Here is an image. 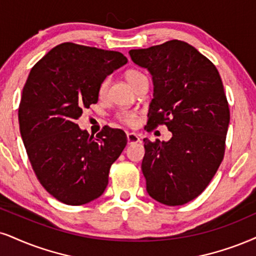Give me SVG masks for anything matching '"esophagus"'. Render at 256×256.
<instances>
[{
  "mask_svg": "<svg viewBox=\"0 0 256 256\" xmlns=\"http://www.w3.org/2000/svg\"><path fill=\"white\" fill-rule=\"evenodd\" d=\"M127 141H128V144H136L140 141V138H138V135L135 133H127Z\"/></svg>",
  "mask_w": 256,
  "mask_h": 256,
  "instance_id": "1",
  "label": "esophagus"
}]
</instances>
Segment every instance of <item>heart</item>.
I'll return each instance as SVG.
<instances>
[{
    "instance_id": "b5f03b06",
    "label": "heart",
    "mask_w": 256,
    "mask_h": 256,
    "mask_svg": "<svg viewBox=\"0 0 256 256\" xmlns=\"http://www.w3.org/2000/svg\"><path fill=\"white\" fill-rule=\"evenodd\" d=\"M124 77H126V80H127L128 83L130 84L133 88L138 80H142V78H147L146 76L142 74V72L136 70V68H129V70L126 71ZM108 86H109L108 78H106V80H103L102 82H100L98 85V89H97V94H98L100 98H104V97L106 96V92H108ZM118 118L122 123H124V124L134 126L135 122H136V114H135L134 112H127V110H124V112H118Z\"/></svg>"
}]
</instances>
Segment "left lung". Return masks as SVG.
Listing matches in <instances>:
<instances>
[{
  "mask_svg": "<svg viewBox=\"0 0 256 256\" xmlns=\"http://www.w3.org/2000/svg\"><path fill=\"white\" fill-rule=\"evenodd\" d=\"M153 77L147 132L165 124L171 140L144 138L148 194L176 206L197 198L224 158L229 104L216 66L180 40L129 51Z\"/></svg>",
  "mask_w": 256,
  "mask_h": 256,
  "instance_id": "8db88e82",
  "label": "left lung"
}]
</instances>
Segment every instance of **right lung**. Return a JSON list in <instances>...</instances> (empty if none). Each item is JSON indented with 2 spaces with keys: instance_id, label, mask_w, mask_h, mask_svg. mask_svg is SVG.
I'll return each instance as SVG.
<instances>
[{
  "instance_id": "add662e5",
  "label": "right lung",
  "mask_w": 256,
  "mask_h": 256,
  "mask_svg": "<svg viewBox=\"0 0 256 256\" xmlns=\"http://www.w3.org/2000/svg\"><path fill=\"white\" fill-rule=\"evenodd\" d=\"M127 62L120 52L64 42L30 70L18 106L21 138L38 180L62 203L98 198L127 144L121 129L106 126L94 138L76 123L98 102L100 82Z\"/></svg>"
}]
</instances>
